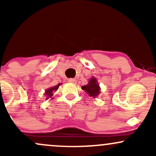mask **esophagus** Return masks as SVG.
Segmentation results:
<instances>
[{
    "mask_svg": "<svg viewBox=\"0 0 156 156\" xmlns=\"http://www.w3.org/2000/svg\"><path fill=\"white\" fill-rule=\"evenodd\" d=\"M68 81L70 82V83H76V80L74 79V78H69V79L68 80Z\"/></svg>",
    "mask_w": 156,
    "mask_h": 156,
    "instance_id": "esophagus-1",
    "label": "esophagus"
}]
</instances>
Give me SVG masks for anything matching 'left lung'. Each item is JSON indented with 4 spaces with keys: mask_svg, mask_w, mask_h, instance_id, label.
Instances as JSON below:
<instances>
[{
    "mask_svg": "<svg viewBox=\"0 0 156 156\" xmlns=\"http://www.w3.org/2000/svg\"><path fill=\"white\" fill-rule=\"evenodd\" d=\"M81 88L82 89H83V90H85V92H87L89 96L92 97V98H95L96 97L100 94V92H100V90H101L100 86L94 77H92V78L89 80L87 85L83 86Z\"/></svg>",
    "mask_w": 156,
    "mask_h": 156,
    "instance_id": "8db88e82",
    "label": "left lung"
}]
</instances>
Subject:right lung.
<instances>
[{
	"label": "right lung",
	"mask_w": 156,
	"mask_h": 156,
	"mask_svg": "<svg viewBox=\"0 0 156 156\" xmlns=\"http://www.w3.org/2000/svg\"><path fill=\"white\" fill-rule=\"evenodd\" d=\"M60 85H61V83H58V85L54 86V87H51V88L48 89L47 90L45 91V93H44V94H45L46 97H47L46 100H48V99H49V98H52V96L53 95V93L58 89V87H59Z\"/></svg>",
	"instance_id": "1"
}]
</instances>
